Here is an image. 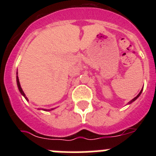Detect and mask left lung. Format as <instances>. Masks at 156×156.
Here are the masks:
<instances>
[{
  "instance_id": "obj_1",
  "label": "left lung",
  "mask_w": 156,
  "mask_h": 156,
  "mask_svg": "<svg viewBox=\"0 0 156 156\" xmlns=\"http://www.w3.org/2000/svg\"><path fill=\"white\" fill-rule=\"evenodd\" d=\"M141 92H142V90H140V93H139V94H137V96H136V97H135V98H133V99H132V100H131V101H129V104H130V103H132V102H133V101H135V100H136V99H137V98H138V97H139V96H140V94H141Z\"/></svg>"
}]
</instances>
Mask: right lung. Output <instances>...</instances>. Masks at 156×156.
I'll use <instances>...</instances> for the list:
<instances>
[{
    "instance_id": "add662e5",
    "label": "right lung",
    "mask_w": 156,
    "mask_h": 156,
    "mask_svg": "<svg viewBox=\"0 0 156 156\" xmlns=\"http://www.w3.org/2000/svg\"><path fill=\"white\" fill-rule=\"evenodd\" d=\"M17 74H18V73H17ZM16 81H17L18 88H19V91H20V93H21L22 95H23V97H24L25 98H26V100L28 101V98H27V96H26V94H25V93H24V92H23V89H22L21 85H20V83H19V77H18V76H16ZM44 110H45V111H48V110H46V109H44ZM51 110H53V108H51ZM51 110H48V111H51Z\"/></svg>"
}]
</instances>
